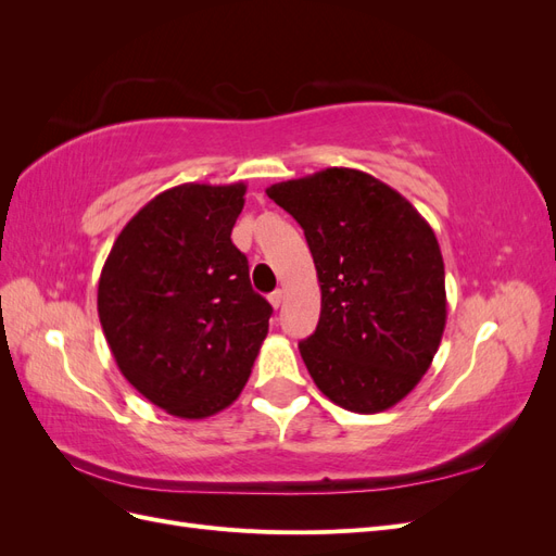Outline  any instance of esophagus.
Listing matches in <instances>:
<instances>
[{
  "mask_svg": "<svg viewBox=\"0 0 556 556\" xmlns=\"http://www.w3.org/2000/svg\"><path fill=\"white\" fill-rule=\"evenodd\" d=\"M268 301H271L274 308H280L282 301H285V292H282V290H276L271 296H268Z\"/></svg>",
  "mask_w": 556,
  "mask_h": 556,
  "instance_id": "1",
  "label": "esophagus"
}]
</instances>
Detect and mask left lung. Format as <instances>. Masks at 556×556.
<instances>
[{
    "instance_id": "left-lung-1",
    "label": "left lung",
    "mask_w": 556,
    "mask_h": 556,
    "mask_svg": "<svg viewBox=\"0 0 556 556\" xmlns=\"http://www.w3.org/2000/svg\"><path fill=\"white\" fill-rule=\"evenodd\" d=\"M266 194L304 229L315 262L323 308L299 352L317 390L362 415L396 406L429 371L445 331L433 229L390 185L345 166Z\"/></svg>"
}]
</instances>
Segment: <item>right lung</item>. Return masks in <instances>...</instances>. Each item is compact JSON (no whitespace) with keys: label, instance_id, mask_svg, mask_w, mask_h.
<instances>
[{"label":"right lung","instance_id":"add662e5","mask_svg":"<svg viewBox=\"0 0 556 556\" xmlns=\"http://www.w3.org/2000/svg\"><path fill=\"white\" fill-rule=\"evenodd\" d=\"M245 182H182L131 217L99 276L115 364L157 408L204 419L239 399L274 308L231 243Z\"/></svg>","mask_w":556,"mask_h":556}]
</instances>
